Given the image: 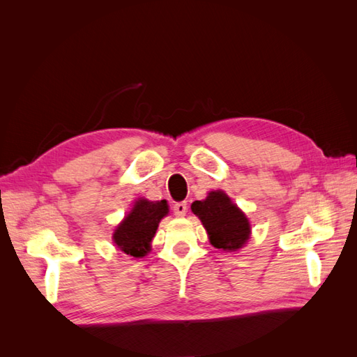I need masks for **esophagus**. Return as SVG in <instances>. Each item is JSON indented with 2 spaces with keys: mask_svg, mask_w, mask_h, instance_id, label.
Wrapping results in <instances>:
<instances>
[{
  "mask_svg": "<svg viewBox=\"0 0 357 357\" xmlns=\"http://www.w3.org/2000/svg\"><path fill=\"white\" fill-rule=\"evenodd\" d=\"M172 210H174L176 215L181 218V215H185L186 211H188V204L186 202H176L174 207H172Z\"/></svg>",
  "mask_w": 357,
  "mask_h": 357,
  "instance_id": "34e87169",
  "label": "esophagus"
}]
</instances>
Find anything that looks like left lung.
<instances>
[{
	"label": "left lung",
	"mask_w": 357,
	"mask_h": 357,
	"mask_svg": "<svg viewBox=\"0 0 357 357\" xmlns=\"http://www.w3.org/2000/svg\"><path fill=\"white\" fill-rule=\"evenodd\" d=\"M190 208L201 219L215 248L238 250L250 236V225L244 213L222 190L210 192L207 198L195 201Z\"/></svg>",
	"instance_id": "8db88e82"
}]
</instances>
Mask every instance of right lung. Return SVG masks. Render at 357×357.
Listing matches in <instances>:
<instances>
[{
	"label": "right lung",
	"mask_w": 357,
	"mask_h": 357,
	"mask_svg": "<svg viewBox=\"0 0 357 357\" xmlns=\"http://www.w3.org/2000/svg\"><path fill=\"white\" fill-rule=\"evenodd\" d=\"M168 214L167 201L138 199L125 220L117 226L113 240L129 256L142 257L150 250V241L156 234L158 225Z\"/></svg>",
	"instance_id": "obj_1"
}]
</instances>
